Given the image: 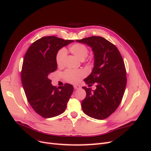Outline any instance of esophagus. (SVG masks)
<instances>
[{
    "instance_id": "34e87169",
    "label": "esophagus",
    "mask_w": 151,
    "mask_h": 151,
    "mask_svg": "<svg viewBox=\"0 0 151 151\" xmlns=\"http://www.w3.org/2000/svg\"><path fill=\"white\" fill-rule=\"evenodd\" d=\"M74 88L75 89H79L81 88V86L79 85H74Z\"/></svg>"
}]
</instances>
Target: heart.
I'll return each instance as SVG.
<instances>
[{
    "label": "heart",
    "instance_id": "b5f03b06",
    "mask_svg": "<svg viewBox=\"0 0 151 151\" xmlns=\"http://www.w3.org/2000/svg\"><path fill=\"white\" fill-rule=\"evenodd\" d=\"M70 51L74 55L79 59L80 60H83L87 57L89 53V50L85 45L82 43H75L72 45L69 48ZM67 55V51L64 48L59 50L56 57L57 64L58 67H62L64 64L65 59ZM84 76V72L81 70H72L67 69L64 73L63 76L67 81L70 83H77L81 80V78Z\"/></svg>",
    "mask_w": 151,
    "mask_h": 151
}]
</instances>
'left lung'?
Segmentation results:
<instances>
[{
  "mask_svg": "<svg viewBox=\"0 0 151 151\" xmlns=\"http://www.w3.org/2000/svg\"><path fill=\"white\" fill-rule=\"evenodd\" d=\"M76 42L88 45L94 53V67L84 80L96 83V89L83 87L86 96L81 103L84 113L97 120L110 116L119 106L127 85V74L122 57L115 45L101 36H90Z\"/></svg>",
  "mask_w": 151,
  "mask_h": 151,
  "instance_id": "8db88e82",
  "label": "left lung"
}]
</instances>
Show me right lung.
I'll list each match as a JSON object with an SVG mask.
<instances>
[{
  "label": "right lung",
  "mask_w": 151,
  "mask_h": 151,
  "mask_svg": "<svg viewBox=\"0 0 151 151\" xmlns=\"http://www.w3.org/2000/svg\"><path fill=\"white\" fill-rule=\"evenodd\" d=\"M74 42L54 36H45L32 43L25 54L22 84L31 106L42 117L56 116L65 110L74 88L69 84L56 88L49 76L57 68L58 50Z\"/></svg>",
  "instance_id": "add662e5"
}]
</instances>
